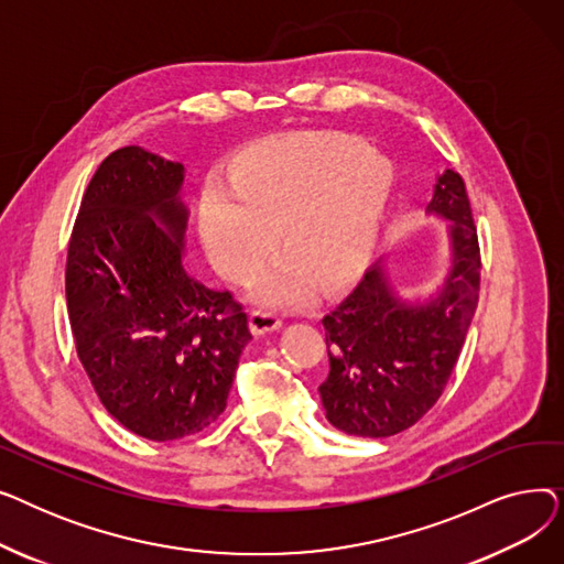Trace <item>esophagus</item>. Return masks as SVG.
Masks as SVG:
<instances>
[{
	"instance_id": "34e87169",
	"label": "esophagus",
	"mask_w": 564,
	"mask_h": 564,
	"mask_svg": "<svg viewBox=\"0 0 564 564\" xmlns=\"http://www.w3.org/2000/svg\"><path fill=\"white\" fill-rule=\"evenodd\" d=\"M249 324H251V332H253L256 336H262V334H270V332L281 329L283 322H281V317H279L274 311L256 308V311H251Z\"/></svg>"
}]
</instances>
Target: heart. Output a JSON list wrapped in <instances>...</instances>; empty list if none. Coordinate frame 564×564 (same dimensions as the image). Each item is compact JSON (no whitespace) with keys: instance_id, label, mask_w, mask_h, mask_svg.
Instances as JSON below:
<instances>
[{"instance_id":"b5f03b06","label":"heart","mask_w":564,"mask_h":564,"mask_svg":"<svg viewBox=\"0 0 564 564\" xmlns=\"http://www.w3.org/2000/svg\"><path fill=\"white\" fill-rule=\"evenodd\" d=\"M389 158L340 134L264 141L232 175L237 197L210 185L200 200L203 242L217 270L251 281L279 247L285 258L262 279L256 297L294 306L313 283L332 292L370 262L393 196Z\"/></svg>"}]
</instances>
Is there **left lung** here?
<instances>
[{
	"label": "left lung",
	"mask_w": 564,
	"mask_h": 564,
	"mask_svg": "<svg viewBox=\"0 0 564 564\" xmlns=\"http://www.w3.org/2000/svg\"><path fill=\"white\" fill-rule=\"evenodd\" d=\"M427 215L448 221V274L425 300L402 297L383 260L329 315V377L319 398L327 421L354 436L383 438L419 423L441 398L476 315L480 249L462 175L446 169Z\"/></svg>",
	"instance_id": "1"
}]
</instances>
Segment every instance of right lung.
Returning a JSON list of instances; mask_svg holds the SVG:
<instances>
[{
  "label": "right lung",
  "mask_w": 564,
  "mask_h": 564,
  "mask_svg": "<svg viewBox=\"0 0 564 564\" xmlns=\"http://www.w3.org/2000/svg\"><path fill=\"white\" fill-rule=\"evenodd\" d=\"M185 166L141 145L111 153L82 198L66 262L77 357L126 430L175 441L226 409L249 319L185 267Z\"/></svg>",
  "instance_id": "add662e5"
}]
</instances>
